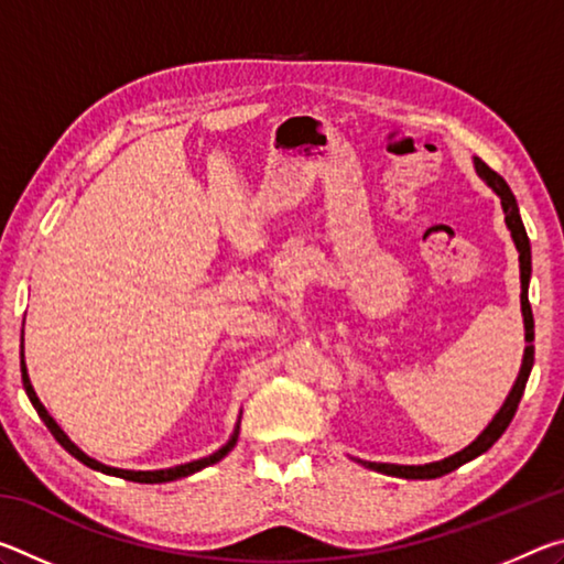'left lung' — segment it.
<instances>
[{"label": "left lung", "mask_w": 564, "mask_h": 564, "mask_svg": "<svg viewBox=\"0 0 564 564\" xmlns=\"http://www.w3.org/2000/svg\"><path fill=\"white\" fill-rule=\"evenodd\" d=\"M475 169L477 174H480L485 181H488V186L495 191V194L500 196L502 208H505V224H508L510 234H512V241L518 246L520 251V283H522V293H520V301H522V316H524V340H528V348H524V358H522V368H520V376L514 380V386L510 390L508 400H505V405L500 408V413L492 417V423L485 427L482 435L477 437L475 443H470L465 447V451L455 453L451 457H445V460H437V463H427V465H390V463H362L370 470H378V473H386V475H395V477H408V480H431V477H441L445 473H453L455 467L465 465L467 460H473V457L482 455L485 451H490V447L498 443V437L508 431V425L512 423L514 413H518V405H520V398L524 393V386H528V378H530V370H532V362H534V318H532V308H530V299H528V285H530V271H532V256H530V238L528 231H524L522 226V218L518 212V202H514L510 186L505 184V178L498 174V171H492L485 161L475 159Z\"/></svg>", "instance_id": "8db88e82"}]
</instances>
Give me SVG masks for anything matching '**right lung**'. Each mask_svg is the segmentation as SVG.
Wrapping results in <instances>:
<instances>
[{
    "label": "right lung",
    "instance_id": "obj_1",
    "mask_svg": "<svg viewBox=\"0 0 564 564\" xmlns=\"http://www.w3.org/2000/svg\"><path fill=\"white\" fill-rule=\"evenodd\" d=\"M22 340H24V338H22ZM22 383H24L26 395H30V400H32V405L36 408V413H40V417L44 420V425L50 427L52 435L56 437V441H59V445L64 447V451H69V453L76 457V460H82L84 465L94 467V470H101V473H107V475H117V477H123V480H131V482H171V480H178V477H186V475H191V473H198V470H202V467L214 465V463L221 460V457H226L228 453H231L234 445H236V437H238V431H236L231 441H228V443L221 447V451H216L214 455H208V457H202V460L169 467V470H119V467H109V465H104V463H99V460H94V457H89L87 453H82L79 447H76V445L69 441V437L64 435L62 427L54 423V417H52L50 413H46V408L40 403V398H36L34 388H32V383H30V376H26L24 346H22Z\"/></svg>",
    "mask_w": 564,
    "mask_h": 564
}]
</instances>
